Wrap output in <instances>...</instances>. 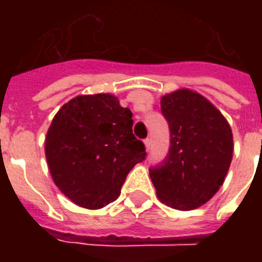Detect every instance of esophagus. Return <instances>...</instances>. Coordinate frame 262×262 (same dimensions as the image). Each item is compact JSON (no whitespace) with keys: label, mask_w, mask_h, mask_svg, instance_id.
I'll list each match as a JSON object with an SVG mask.
<instances>
[{"label":"esophagus","mask_w":262,"mask_h":262,"mask_svg":"<svg viewBox=\"0 0 262 262\" xmlns=\"http://www.w3.org/2000/svg\"><path fill=\"white\" fill-rule=\"evenodd\" d=\"M144 144H145V148H147V151H149V148H151V139L144 140Z\"/></svg>","instance_id":"obj_1"}]
</instances>
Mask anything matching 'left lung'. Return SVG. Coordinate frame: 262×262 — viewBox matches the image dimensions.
Wrapping results in <instances>:
<instances>
[{
	"instance_id": "obj_1",
	"label": "left lung",
	"mask_w": 262,
	"mask_h": 262,
	"mask_svg": "<svg viewBox=\"0 0 262 262\" xmlns=\"http://www.w3.org/2000/svg\"><path fill=\"white\" fill-rule=\"evenodd\" d=\"M162 114L170 127L166 159L149 168L163 204L179 211L201 207L223 185L232 159L227 119L203 95L178 90L162 96Z\"/></svg>"
}]
</instances>
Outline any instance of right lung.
I'll return each mask as SVG.
<instances>
[{
	"instance_id": "obj_1",
	"label": "right lung",
	"mask_w": 262,
	"mask_h": 262,
	"mask_svg": "<svg viewBox=\"0 0 262 262\" xmlns=\"http://www.w3.org/2000/svg\"><path fill=\"white\" fill-rule=\"evenodd\" d=\"M132 126V111L114 95H80L63 104L45 143L49 170L59 190L87 209L118 199L129 171L147 155Z\"/></svg>"
}]
</instances>
